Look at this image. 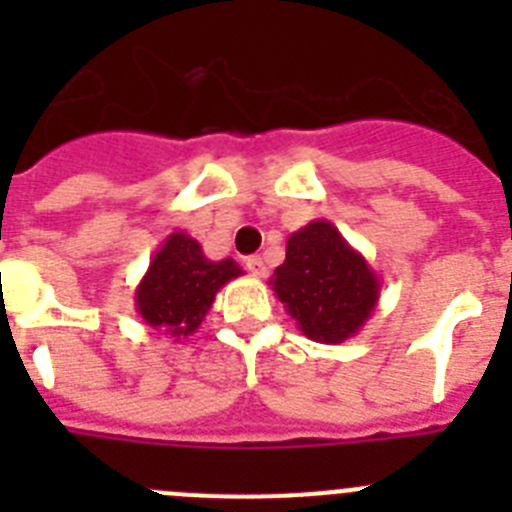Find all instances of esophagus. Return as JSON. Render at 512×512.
Returning <instances> with one entry per match:
<instances>
[{"mask_svg":"<svg viewBox=\"0 0 512 512\" xmlns=\"http://www.w3.org/2000/svg\"><path fill=\"white\" fill-rule=\"evenodd\" d=\"M246 269L251 271L253 277H266V264L259 259V256H248Z\"/></svg>","mask_w":512,"mask_h":512,"instance_id":"esophagus-1","label":"esophagus"}]
</instances>
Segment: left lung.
<instances>
[{
    "label": "left lung",
    "mask_w": 512,
    "mask_h": 512,
    "mask_svg": "<svg viewBox=\"0 0 512 512\" xmlns=\"http://www.w3.org/2000/svg\"><path fill=\"white\" fill-rule=\"evenodd\" d=\"M271 289L310 341L343 343L372 318L382 279L328 220H312L287 238V259Z\"/></svg>",
    "instance_id": "8db88e82"
}]
</instances>
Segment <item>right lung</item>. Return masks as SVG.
<instances>
[{"label":"right lung","mask_w":512,"mask_h":512,"mask_svg":"<svg viewBox=\"0 0 512 512\" xmlns=\"http://www.w3.org/2000/svg\"><path fill=\"white\" fill-rule=\"evenodd\" d=\"M241 274L233 259L210 261L192 235L176 230L153 253L135 287V312L153 330L182 341L200 328L220 287Z\"/></svg>","instance_id":"1"}]
</instances>
